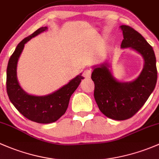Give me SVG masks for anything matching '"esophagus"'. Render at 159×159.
<instances>
[{
    "label": "esophagus",
    "mask_w": 159,
    "mask_h": 159,
    "mask_svg": "<svg viewBox=\"0 0 159 159\" xmlns=\"http://www.w3.org/2000/svg\"><path fill=\"white\" fill-rule=\"evenodd\" d=\"M91 73L92 71L90 69H86V70L83 72V76H84L85 78H90Z\"/></svg>",
    "instance_id": "34e87169"
}]
</instances>
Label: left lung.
Segmentation results:
<instances>
[{
    "label": "left lung",
    "mask_w": 159,
    "mask_h": 159,
    "mask_svg": "<svg viewBox=\"0 0 159 159\" xmlns=\"http://www.w3.org/2000/svg\"><path fill=\"white\" fill-rule=\"evenodd\" d=\"M123 34L121 48H130L142 55L144 66L133 81L120 82L109 70L108 63L93 66L94 98L105 116L115 120L132 117L145 103L157 82L156 58L153 48L145 39L129 26H120Z\"/></svg>",
    "instance_id": "8db88e82"
}]
</instances>
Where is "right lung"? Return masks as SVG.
Wrapping results in <instances>:
<instances>
[{"label": "right lung", "mask_w": 159, "mask_h": 159, "mask_svg": "<svg viewBox=\"0 0 159 159\" xmlns=\"http://www.w3.org/2000/svg\"><path fill=\"white\" fill-rule=\"evenodd\" d=\"M47 30V27H40L17 46L8 62L6 83L8 97L19 112L33 122L43 124L54 122L66 112L72 94L83 79L80 73L67 84L47 96L30 95L21 88L17 80V66L24 44Z\"/></svg>", "instance_id": "obj_1"}]
</instances>
